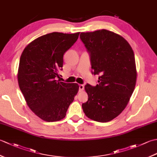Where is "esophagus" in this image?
<instances>
[{
	"label": "esophagus",
	"mask_w": 157,
	"mask_h": 157,
	"mask_svg": "<svg viewBox=\"0 0 157 157\" xmlns=\"http://www.w3.org/2000/svg\"><path fill=\"white\" fill-rule=\"evenodd\" d=\"M84 88V86L83 84H79V91H83V90Z\"/></svg>",
	"instance_id": "1"
}]
</instances>
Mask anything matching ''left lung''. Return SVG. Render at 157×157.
Listing matches in <instances>:
<instances>
[{"label": "left lung", "mask_w": 157, "mask_h": 157, "mask_svg": "<svg viewBox=\"0 0 157 157\" xmlns=\"http://www.w3.org/2000/svg\"><path fill=\"white\" fill-rule=\"evenodd\" d=\"M80 39L90 56L92 73L99 75L98 84L85 86L88 99L83 111L94 121L108 122L124 110L134 92V51L122 36L106 29L82 32Z\"/></svg>", "instance_id": "1"}]
</instances>
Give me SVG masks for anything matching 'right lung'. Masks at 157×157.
I'll return each instance as SVG.
<instances>
[{
  "label": "right lung",
  "instance_id": "obj_1",
  "mask_svg": "<svg viewBox=\"0 0 157 157\" xmlns=\"http://www.w3.org/2000/svg\"><path fill=\"white\" fill-rule=\"evenodd\" d=\"M75 34L52 32L26 46L19 60L17 79L27 105L48 122L63 119L78 92L76 83L60 82L63 55L79 37Z\"/></svg>",
  "mask_w": 157,
  "mask_h": 157
}]
</instances>
